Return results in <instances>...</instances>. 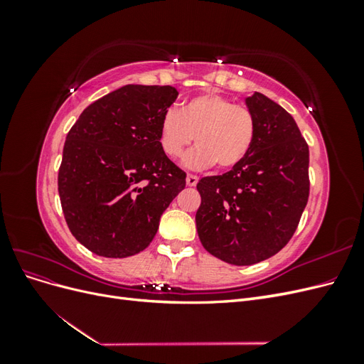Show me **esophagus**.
<instances>
[{
  "label": "esophagus",
  "mask_w": 364,
  "mask_h": 364,
  "mask_svg": "<svg viewBox=\"0 0 364 364\" xmlns=\"http://www.w3.org/2000/svg\"><path fill=\"white\" fill-rule=\"evenodd\" d=\"M197 181H199V178H197V176L186 174V185H188V186H196Z\"/></svg>",
  "instance_id": "esophagus-1"
}]
</instances>
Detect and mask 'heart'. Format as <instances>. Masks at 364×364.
Here are the masks:
<instances>
[{
  "label": "heart",
  "instance_id": "b5f03b06",
  "mask_svg": "<svg viewBox=\"0 0 364 364\" xmlns=\"http://www.w3.org/2000/svg\"><path fill=\"white\" fill-rule=\"evenodd\" d=\"M255 138L250 109L217 92L191 98L179 112L170 109L159 124V144L168 158H181L196 139L197 147L183 161L190 168H232L249 155Z\"/></svg>",
  "mask_w": 364,
  "mask_h": 364
}]
</instances>
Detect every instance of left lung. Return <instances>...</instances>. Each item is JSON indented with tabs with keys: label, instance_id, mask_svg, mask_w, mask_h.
Wrapping results in <instances>:
<instances>
[{
	"label": "left lung",
	"instance_id": "obj_1",
	"mask_svg": "<svg viewBox=\"0 0 364 364\" xmlns=\"http://www.w3.org/2000/svg\"><path fill=\"white\" fill-rule=\"evenodd\" d=\"M246 105L257 118L249 155L197 183V234L211 255L234 266L257 264L287 245L310 194V151L293 117L259 92Z\"/></svg>",
	"mask_w": 364,
	"mask_h": 364
}]
</instances>
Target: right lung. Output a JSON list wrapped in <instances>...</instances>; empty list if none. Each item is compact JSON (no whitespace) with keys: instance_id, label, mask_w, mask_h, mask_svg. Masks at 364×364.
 Wrapping results in <instances>:
<instances>
[{"instance_id":"add662e5","label":"right lung","mask_w":364,"mask_h":364,"mask_svg":"<svg viewBox=\"0 0 364 364\" xmlns=\"http://www.w3.org/2000/svg\"><path fill=\"white\" fill-rule=\"evenodd\" d=\"M173 86L126 85L87 106L71 127L58 176L75 240L106 258L144 250L186 174L161 149L159 124Z\"/></svg>"}]
</instances>
